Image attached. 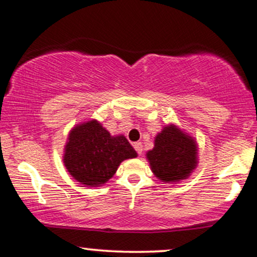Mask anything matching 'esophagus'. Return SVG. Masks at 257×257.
Segmentation results:
<instances>
[{"mask_svg": "<svg viewBox=\"0 0 257 257\" xmlns=\"http://www.w3.org/2000/svg\"><path fill=\"white\" fill-rule=\"evenodd\" d=\"M134 149H135V151H137L139 155H141V152H143V144L141 143H134Z\"/></svg>", "mask_w": 257, "mask_h": 257, "instance_id": "1", "label": "esophagus"}]
</instances>
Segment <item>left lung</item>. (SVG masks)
<instances>
[{"mask_svg":"<svg viewBox=\"0 0 257 257\" xmlns=\"http://www.w3.org/2000/svg\"><path fill=\"white\" fill-rule=\"evenodd\" d=\"M152 172L164 182L184 180L197 166V146L193 139L175 125L166 126L156 137L155 147L147 152Z\"/></svg>","mask_w":257,"mask_h":257,"instance_id":"left-lung-1","label":"left lung"}]
</instances>
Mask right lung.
Returning a JSON list of instances; mask_svg holds the SVG:
<instances>
[{"label":"right lung","instance_id":"1","mask_svg":"<svg viewBox=\"0 0 257 257\" xmlns=\"http://www.w3.org/2000/svg\"><path fill=\"white\" fill-rule=\"evenodd\" d=\"M137 152L123 137H111L96 120L72 129L65 146L64 163L72 178L82 185L100 186L110 180L124 159Z\"/></svg>","mask_w":257,"mask_h":257}]
</instances>
